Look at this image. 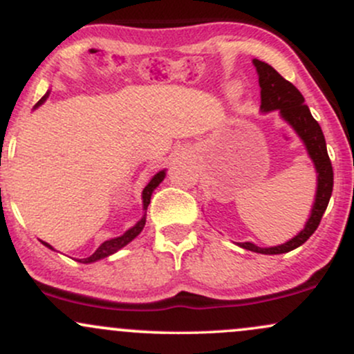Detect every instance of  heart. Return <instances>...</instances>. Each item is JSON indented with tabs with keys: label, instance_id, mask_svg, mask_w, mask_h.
I'll use <instances>...</instances> for the list:
<instances>
[{
	"label": "heart",
	"instance_id": "b5f03b06",
	"mask_svg": "<svg viewBox=\"0 0 354 354\" xmlns=\"http://www.w3.org/2000/svg\"><path fill=\"white\" fill-rule=\"evenodd\" d=\"M232 97H236V95H232Z\"/></svg>",
	"mask_w": 354,
	"mask_h": 354
}]
</instances>
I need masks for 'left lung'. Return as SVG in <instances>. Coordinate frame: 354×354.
Returning <instances> with one entry per match:
<instances>
[{
  "mask_svg": "<svg viewBox=\"0 0 354 354\" xmlns=\"http://www.w3.org/2000/svg\"><path fill=\"white\" fill-rule=\"evenodd\" d=\"M252 63L256 66L257 77H259L261 112L269 113L274 112V110H279L281 118H283L286 124L291 125V129L297 133V137L303 140L306 152H308L309 158L315 164L317 174L315 204H313L309 219L306 221L304 229L301 232H297L292 239L284 242V244L272 245V248H259V245L252 244V242H237L239 248L248 249V251L252 252L284 254L304 244L313 236L317 225H319L321 217H323L324 210L328 207V202L333 192V165L328 156L323 130L313 118L308 105H304V97L301 95V91L291 82L281 77L268 63L256 58L252 59Z\"/></svg>",
  "mask_w": 354,
  "mask_h": 354,
  "instance_id": "8db88e82",
  "label": "left lung"
}]
</instances>
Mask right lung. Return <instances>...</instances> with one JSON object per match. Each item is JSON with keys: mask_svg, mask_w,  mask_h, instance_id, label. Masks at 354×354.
Here are the masks:
<instances>
[{"mask_svg": "<svg viewBox=\"0 0 354 354\" xmlns=\"http://www.w3.org/2000/svg\"><path fill=\"white\" fill-rule=\"evenodd\" d=\"M48 95H50V90L46 91L45 97H43L41 100H39V102L37 103V105H35V109H38V106L41 105V103L45 102L46 98H48ZM164 178H165V169H164V170H160V172H157L156 176H153L152 178H150L149 184L145 185L144 192H142V204H144V210H145V212H144V216H142V219H140V221H137V224L132 225V227H130L129 230H125V232L122 234V236L113 237V239H109V241L102 242L100 248H98L97 251H95L93 254H91V256L85 257V259H77L78 263H83V264L97 263V261L105 259V257L112 256V254H115L117 251H120L122 248H125V245L129 244V242H132V241L135 239V237H137L138 234L142 232V229H144V225H145V219H147V207H149V204H150V197H152V192L158 187V184H160V182L164 180ZM41 242H43V241H41ZM43 245H46V248L51 249V251H55L53 245H50L48 242H43Z\"/></svg>", "mask_w": 354, "mask_h": 354, "instance_id": "obj_1", "label": "right lung"}]
</instances>
